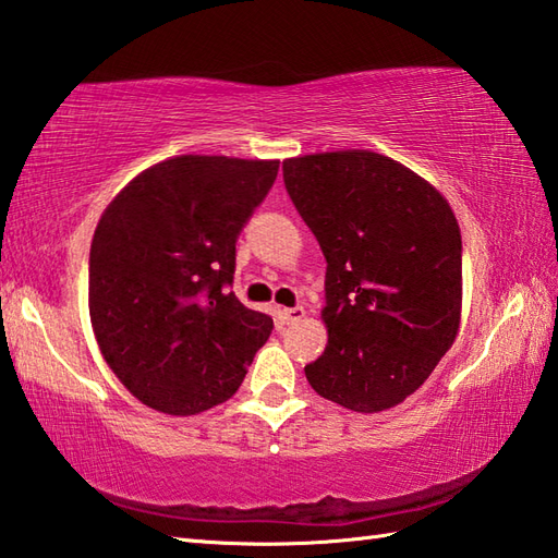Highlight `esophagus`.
<instances>
[{"label": "esophagus", "mask_w": 558, "mask_h": 558, "mask_svg": "<svg viewBox=\"0 0 558 558\" xmlns=\"http://www.w3.org/2000/svg\"><path fill=\"white\" fill-rule=\"evenodd\" d=\"M303 317H305L303 307H283V311H281L283 325H295V322H301Z\"/></svg>", "instance_id": "obj_1"}]
</instances>
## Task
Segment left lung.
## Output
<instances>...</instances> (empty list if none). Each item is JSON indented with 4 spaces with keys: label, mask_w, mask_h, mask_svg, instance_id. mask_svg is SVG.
Returning <instances> with one entry per match:
<instances>
[{
    "label": "left lung",
    "mask_w": 558,
    "mask_h": 558,
    "mask_svg": "<svg viewBox=\"0 0 558 558\" xmlns=\"http://www.w3.org/2000/svg\"><path fill=\"white\" fill-rule=\"evenodd\" d=\"M291 203L327 259L329 341L311 387L377 413L423 387L461 322V229L425 179L369 150L283 162Z\"/></svg>",
    "instance_id": "left-lung-1"
}]
</instances>
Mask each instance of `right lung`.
I'll list each match as a JSON object with an SVG mask.
<instances>
[{"label":"right lung","instance_id":"obj_1","mask_svg":"<svg viewBox=\"0 0 558 558\" xmlns=\"http://www.w3.org/2000/svg\"><path fill=\"white\" fill-rule=\"evenodd\" d=\"M277 159L181 155L109 203L90 245V319L135 399L195 415L231 399L275 322L233 295L236 241Z\"/></svg>","mask_w":558,"mask_h":558}]
</instances>
